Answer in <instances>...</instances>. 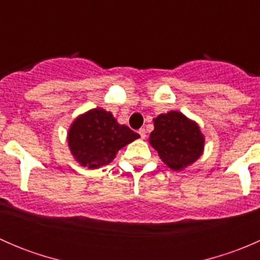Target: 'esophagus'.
Returning <instances> with one entry per match:
<instances>
[{
	"instance_id": "34e87169",
	"label": "esophagus",
	"mask_w": 260,
	"mask_h": 260,
	"mask_svg": "<svg viewBox=\"0 0 260 260\" xmlns=\"http://www.w3.org/2000/svg\"><path fill=\"white\" fill-rule=\"evenodd\" d=\"M138 133H140V136H141V138H146V129L145 128H141L140 131H138Z\"/></svg>"
}]
</instances>
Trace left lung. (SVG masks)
<instances>
[{"mask_svg":"<svg viewBox=\"0 0 260 260\" xmlns=\"http://www.w3.org/2000/svg\"><path fill=\"white\" fill-rule=\"evenodd\" d=\"M149 143L170 169L179 171L201 156L204 137L195 122L174 111L154 119Z\"/></svg>","mask_w":260,"mask_h":260,"instance_id":"obj_1","label":"left lung"}]
</instances>
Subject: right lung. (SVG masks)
Masks as SVG:
<instances>
[{
    "mask_svg": "<svg viewBox=\"0 0 260 260\" xmlns=\"http://www.w3.org/2000/svg\"><path fill=\"white\" fill-rule=\"evenodd\" d=\"M140 135L127 125L118 124L113 115L103 109H93L80 115L70 127L69 147L81 166L96 169L113 161L118 149Z\"/></svg>",
    "mask_w": 260,
    "mask_h": 260,
    "instance_id": "right-lung-1",
    "label": "right lung"
}]
</instances>
